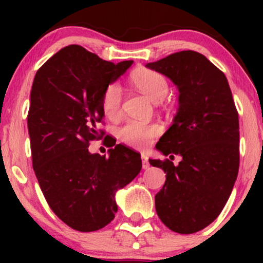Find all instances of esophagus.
Returning <instances> with one entry per match:
<instances>
[{
	"label": "esophagus",
	"mask_w": 263,
	"mask_h": 263,
	"mask_svg": "<svg viewBox=\"0 0 263 263\" xmlns=\"http://www.w3.org/2000/svg\"><path fill=\"white\" fill-rule=\"evenodd\" d=\"M141 160H142V167L145 168H148L149 167V161H148V158H147L146 154H141Z\"/></svg>",
	"instance_id": "1"
}]
</instances>
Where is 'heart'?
I'll return each mask as SVG.
<instances>
[{
    "instance_id": "b5f03b06",
    "label": "heart",
    "mask_w": 263,
    "mask_h": 263,
    "mask_svg": "<svg viewBox=\"0 0 263 263\" xmlns=\"http://www.w3.org/2000/svg\"><path fill=\"white\" fill-rule=\"evenodd\" d=\"M130 82L136 89L146 95L153 102H161L168 93L167 79L159 71L148 68L135 70L130 77ZM122 89L118 84H110L104 89L102 96V110L107 118H116L122 110ZM161 133L158 123L129 120L120 128L118 135L124 143L136 148L148 147Z\"/></svg>"
}]
</instances>
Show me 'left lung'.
<instances>
[{"label":"left lung","instance_id":"8db88e82","mask_svg":"<svg viewBox=\"0 0 263 263\" xmlns=\"http://www.w3.org/2000/svg\"><path fill=\"white\" fill-rule=\"evenodd\" d=\"M146 67L170 78L179 91L174 124L156 147L182 160L177 166L170 159L149 160L166 174L156 195L157 214L172 231L195 233L221 213L237 179L238 111L225 74L202 53L185 50Z\"/></svg>","mask_w":263,"mask_h":263}]
</instances>
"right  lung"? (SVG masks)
Returning a JSON list of instances; mask_svg holds the SVG:
<instances>
[{
    "label": "right lung",
    "instance_id": "right-lung-1",
    "mask_svg": "<svg viewBox=\"0 0 263 263\" xmlns=\"http://www.w3.org/2000/svg\"><path fill=\"white\" fill-rule=\"evenodd\" d=\"M132 63L115 64L69 45L34 77L27 115L32 165L49 207L77 231H97L114 220L115 193L142 167L140 154L121 143L109 157L88 152L89 142L105 134L98 129L104 89Z\"/></svg>",
    "mask_w": 263,
    "mask_h": 263
}]
</instances>
